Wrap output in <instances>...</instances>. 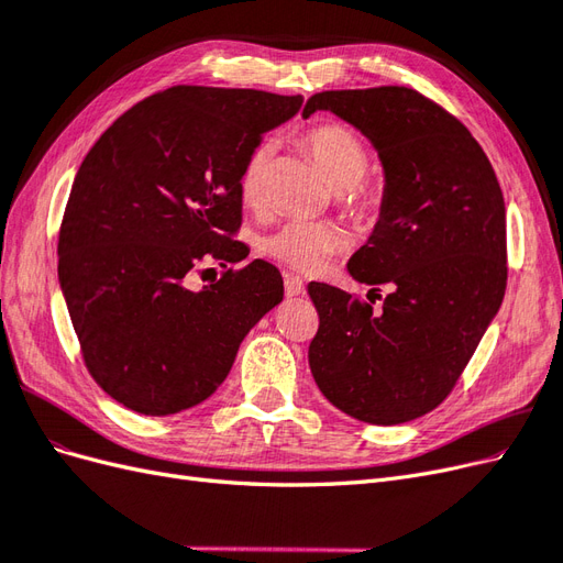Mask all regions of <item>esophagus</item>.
I'll return each instance as SVG.
<instances>
[{
  "instance_id": "obj_1",
  "label": "esophagus",
  "mask_w": 563,
  "mask_h": 563,
  "mask_svg": "<svg viewBox=\"0 0 563 563\" xmlns=\"http://www.w3.org/2000/svg\"><path fill=\"white\" fill-rule=\"evenodd\" d=\"M284 294H286V298H298V296H302V294H305L302 279H298V277H294V275H286V277H284Z\"/></svg>"
}]
</instances>
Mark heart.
Here are the masks:
<instances>
[{
    "instance_id": "obj_1",
    "label": "heart",
    "mask_w": 563,
    "mask_h": 563,
    "mask_svg": "<svg viewBox=\"0 0 563 563\" xmlns=\"http://www.w3.org/2000/svg\"><path fill=\"white\" fill-rule=\"evenodd\" d=\"M308 147L317 159L327 180L345 190L368 172V152L360 135L343 124H321L308 133ZM269 159V145H255L242 164L236 190L246 207H255L263 197V180ZM373 203V197L371 201ZM347 234L331 223H314V220H288L275 232L263 236L261 249L272 261L298 272H317L329 263L331 255L347 249Z\"/></svg>"
}]
</instances>
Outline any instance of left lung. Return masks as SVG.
<instances>
[{
    "mask_svg": "<svg viewBox=\"0 0 563 563\" xmlns=\"http://www.w3.org/2000/svg\"><path fill=\"white\" fill-rule=\"evenodd\" d=\"M317 110L343 119L378 152V223L347 272L389 294L373 312L335 286H308L319 312L312 376L321 395L356 420L408 422L446 399L503 305L500 183L472 133L413 89L323 91L302 117Z\"/></svg>",
    "mask_w": 563,
    "mask_h": 563,
    "instance_id": "left-lung-1",
    "label": "left lung"
}]
</instances>
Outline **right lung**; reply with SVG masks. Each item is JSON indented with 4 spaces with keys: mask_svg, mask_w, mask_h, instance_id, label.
I'll list each match as a JSON object with an SVG mask.
<instances>
[{
    "mask_svg": "<svg viewBox=\"0 0 563 563\" xmlns=\"http://www.w3.org/2000/svg\"><path fill=\"white\" fill-rule=\"evenodd\" d=\"M302 96L172 87L126 110L84 157L58 236V282L84 362L112 399L172 416L223 385L246 333L284 298L261 258L236 261L242 164Z\"/></svg>",
    "mask_w": 563,
    "mask_h": 563,
    "instance_id": "add662e5",
    "label": "right lung"
}]
</instances>
